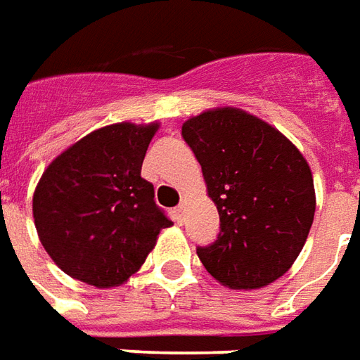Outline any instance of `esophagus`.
Listing matches in <instances>:
<instances>
[{"mask_svg": "<svg viewBox=\"0 0 360 360\" xmlns=\"http://www.w3.org/2000/svg\"><path fill=\"white\" fill-rule=\"evenodd\" d=\"M183 214H185V206H183V204H179V206L173 210V218H175V221H177V224H181V221H183Z\"/></svg>", "mask_w": 360, "mask_h": 360, "instance_id": "obj_1", "label": "esophagus"}]
</instances>
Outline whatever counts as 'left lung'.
Returning <instances> with one entry per match:
<instances>
[{
  "label": "left lung",
  "mask_w": 360,
  "mask_h": 360,
  "mask_svg": "<svg viewBox=\"0 0 360 360\" xmlns=\"http://www.w3.org/2000/svg\"><path fill=\"white\" fill-rule=\"evenodd\" d=\"M181 134L219 214L216 241L196 247L204 268L231 289L276 281L299 257L314 219L307 160L274 127L235 108L191 117Z\"/></svg>",
  "instance_id": "obj_1"
}]
</instances>
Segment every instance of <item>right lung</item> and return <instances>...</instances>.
<instances>
[{
	"label": "right lung",
	"instance_id": "add662e5",
	"mask_svg": "<svg viewBox=\"0 0 360 360\" xmlns=\"http://www.w3.org/2000/svg\"><path fill=\"white\" fill-rule=\"evenodd\" d=\"M158 123L103 127L44 172L32 198L38 237L67 276L115 287L139 270L172 226L141 167Z\"/></svg>",
	"mask_w": 360,
	"mask_h": 360
}]
</instances>
